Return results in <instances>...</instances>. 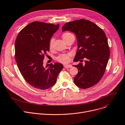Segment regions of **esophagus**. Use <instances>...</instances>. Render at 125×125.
<instances>
[{
  "mask_svg": "<svg viewBox=\"0 0 125 125\" xmlns=\"http://www.w3.org/2000/svg\"><path fill=\"white\" fill-rule=\"evenodd\" d=\"M64 67L65 68H70L72 67L71 65H64Z\"/></svg>",
  "mask_w": 125,
  "mask_h": 125,
  "instance_id": "obj_1",
  "label": "esophagus"
}]
</instances>
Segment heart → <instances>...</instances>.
<instances>
[{
    "label": "heart",
    "instance_id": "1",
    "mask_svg": "<svg viewBox=\"0 0 125 125\" xmlns=\"http://www.w3.org/2000/svg\"><path fill=\"white\" fill-rule=\"evenodd\" d=\"M73 36H74V35L71 33L66 32H64L62 34V37L63 39V40L65 42H66ZM54 42V38H51V39L50 40L49 44V48L50 49H52L53 48ZM57 60L59 62H61V63H64V64H66L67 63H68L69 61H70V55L68 54H62L57 57Z\"/></svg>",
    "mask_w": 125,
    "mask_h": 125
}]
</instances>
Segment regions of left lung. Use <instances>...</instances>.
I'll use <instances>...</instances> for the list:
<instances>
[{
    "mask_svg": "<svg viewBox=\"0 0 125 125\" xmlns=\"http://www.w3.org/2000/svg\"><path fill=\"white\" fill-rule=\"evenodd\" d=\"M63 31L74 32L77 36L78 50L73 66L78 73L74 82L78 87L86 89L97 84L104 75L110 57L108 40L104 31L93 22L81 19L65 23ZM85 59V65L82 62Z\"/></svg>",
    "mask_w": 125,
    "mask_h": 125,
    "instance_id": "1",
    "label": "left lung"
}]
</instances>
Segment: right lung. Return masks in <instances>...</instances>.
Here are the masks:
<instances>
[{
  "label": "right lung",
  "mask_w": 125,
  "mask_h": 125,
  "mask_svg": "<svg viewBox=\"0 0 125 125\" xmlns=\"http://www.w3.org/2000/svg\"><path fill=\"white\" fill-rule=\"evenodd\" d=\"M59 27V24L34 21L22 29L16 37L15 58L18 69L25 80L35 88L46 90L54 86L63 68L59 63L43 65L50 40Z\"/></svg>",
  "instance_id": "right-lung-1"
}]
</instances>
